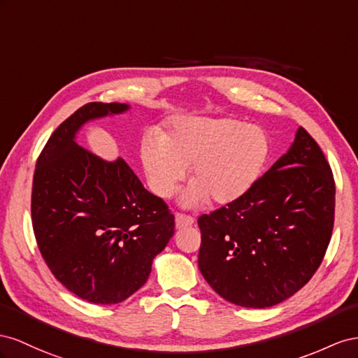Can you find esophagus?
<instances>
[{
  "mask_svg": "<svg viewBox=\"0 0 358 358\" xmlns=\"http://www.w3.org/2000/svg\"><path fill=\"white\" fill-rule=\"evenodd\" d=\"M193 224V219L190 216H186V214H176V227L177 229H182V228H187L192 227Z\"/></svg>",
  "mask_w": 358,
  "mask_h": 358,
  "instance_id": "esophagus-1",
  "label": "esophagus"
}]
</instances>
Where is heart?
Listing matches in <instances>:
<instances>
[{"mask_svg": "<svg viewBox=\"0 0 358 358\" xmlns=\"http://www.w3.org/2000/svg\"><path fill=\"white\" fill-rule=\"evenodd\" d=\"M268 138L257 126L231 118H180L165 138L148 134L141 162L151 192L169 198L190 166V186L180 202L196 207L211 198L229 203L246 193L268 156Z\"/></svg>", "mask_w": 358, "mask_h": 358, "instance_id": "heart-1", "label": "heart"}]
</instances>
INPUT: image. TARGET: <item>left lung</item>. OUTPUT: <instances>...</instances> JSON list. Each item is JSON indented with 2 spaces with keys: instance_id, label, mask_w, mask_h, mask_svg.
<instances>
[{
  "instance_id": "left-lung-1",
  "label": "left lung",
  "mask_w": 358,
  "mask_h": 358,
  "mask_svg": "<svg viewBox=\"0 0 358 358\" xmlns=\"http://www.w3.org/2000/svg\"><path fill=\"white\" fill-rule=\"evenodd\" d=\"M334 180L303 127L288 151L238 199L198 219V265L222 299L271 308L318 270L334 223Z\"/></svg>"
}]
</instances>
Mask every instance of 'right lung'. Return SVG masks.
<instances>
[{
    "instance_id": "add662e5",
    "label": "right lung",
    "mask_w": 358,
    "mask_h": 358,
    "mask_svg": "<svg viewBox=\"0 0 358 358\" xmlns=\"http://www.w3.org/2000/svg\"><path fill=\"white\" fill-rule=\"evenodd\" d=\"M129 109L99 101L79 108L49 138L34 171L31 216L40 253L58 282L96 304L135 294L176 228L166 203L124 160H105L76 142L88 121Z\"/></svg>"
}]
</instances>
